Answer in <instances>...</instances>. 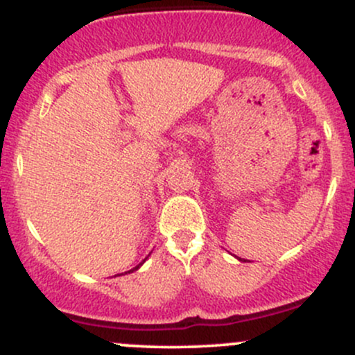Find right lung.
<instances>
[{"label":"right lung","mask_w":355,"mask_h":355,"mask_svg":"<svg viewBox=\"0 0 355 355\" xmlns=\"http://www.w3.org/2000/svg\"><path fill=\"white\" fill-rule=\"evenodd\" d=\"M145 261H146V258H145V259H143V263H145ZM143 263H139V264H138V266H135V268H133V270H130V271H126V272H133V271H136V270H138V268H139V266H141V264H143ZM116 276H121V275H116Z\"/></svg>","instance_id":"right-lung-1"}]
</instances>
